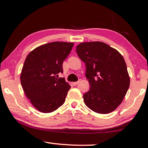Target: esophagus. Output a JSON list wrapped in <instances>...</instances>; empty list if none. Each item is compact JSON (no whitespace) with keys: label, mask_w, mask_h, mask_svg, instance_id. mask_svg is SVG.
<instances>
[{"label":"esophagus","mask_w":148,"mask_h":148,"mask_svg":"<svg viewBox=\"0 0 148 148\" xmlns=\"http://www.w3.org/2000/svg\"><path fill=\"white\" fill-rule=\"evenodd\" d=\"M79 82H80V81H77V82H73V83H72V84H73L74 86H76V85L79 84Z\"/></svg>","instance_id":"esophagus-1"}]
</instances>
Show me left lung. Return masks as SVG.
Masks as SVG:
<instances>
[{
  "label": "left lung",
  "mask_w": 148,
  "mask_h": 148,
  "mask_svg": "<svg viewBox=\"0 0 148 148\" xmlns=\"http://www.w3.org/2000/svg\"><path fill=\"white\" fill-rule=\"evenodd\" d=\"M76 53L86 63L90 89L84 95L86 106L96 113L113 112L123 100L130 86L124 58L119 52L102 42L80 43Z\"/></svg>",
  "instance_id": "8db88e82"
}]
</instances>
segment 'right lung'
I'll use <instances>...</instances> for the list:
<instances>
[{
	"label": "right lung",
	"instance_id": "1",
	"mask_svg": "<svg viewBox=\"0 0 148 148\" xmlns=\"http://www.w3.org/2000/svg\"><path fill=\"white\" fill-rule=\"evenodd\" d=\"M74 43L54 42L36 47L27 56L20 75L25 94L33 106L50 113L64 104L71 89L62 73V63Z\"/></svg>",
	"mask_w": 148,
	"mask_h": 148
}]
</instances>
